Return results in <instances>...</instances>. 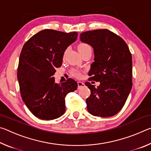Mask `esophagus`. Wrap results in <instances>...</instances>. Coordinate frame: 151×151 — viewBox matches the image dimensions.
<instances>
[{
    "instance_id": "34e87169",
    "label": "esophagus",
    "mask_w": 151,
    "mask_h": 151,
    "mask_svg": "<svg viewBox=\"0 0 151 151\" xmlns=\"http://www.w3.org/2000/svg\"><path fill=\"white\" fill-rule=\"evenodd\" d=\"M84 86H85V83H84L83 82H81V81L78 82V89H80L81 88L83 87Z\"/></svg>"
}]
</instances>
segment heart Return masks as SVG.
I'll return each instance as SVG.
<instances>
[{
	"mask_svg": "<svg viewBox=\"0 0 151 151\" xmlns=\"http://www.w3.org/2000/svg\"><path fill=\"white\" fill-rule=\"evenodd\" d=\"M87 48H91V46L88 44H86V43H85V42L81 43V44H79L78 46V50L79 52H80V51L85 50V49H87ZM71 73H72V75L74 76H75V77H77V78L81 77V72L78 70H72Z\"/></svg>",
	"mask_w": 151,
	"mask_h": 151,
	"instance_id": "1",
	"label": "heart"
}]
</instances>
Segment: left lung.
Segmentation results:
<instances>
[{"label": "left lung", "mask_w": 151, "mask_h": 151, "mask_svg": "<svg viewBox=\"0 0 151 151\" xmlns=\"http://www.w3.org/2000/svg\"><path fill=\"white\" fill-rule=\"evenodd\" d=\"M81 42L94 50V62L91 66L88 81L100 82L95 87L89 82L91 90L86 100L92 115L109 117L115 115L124 105L132 88V55L124 40L107 29L90 30L80 35Z\"/></svg>", "instance_id": "left-lung-1"}]
</instances>
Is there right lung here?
Here are the masks:
<instances>
[{"instance_id": "right-lung-1", "label": "right lung", "mask_w": 151, "mask_h": 151, "mask_svg": "<svg viewBox=\"0 0 151 151\" xmlns=\"http://www.w3.org/2000/svg\"><path fill=\"white\" fill-rule=\"evenodd\" d=\"M78 33L45 29L27 40L20 55L17 78L21 97L29 111L42 120L57 119L65 112V97L77 89L72 78L58 84L53 75L62 65L64 53Z\"/></svg>"}]
</instances>
